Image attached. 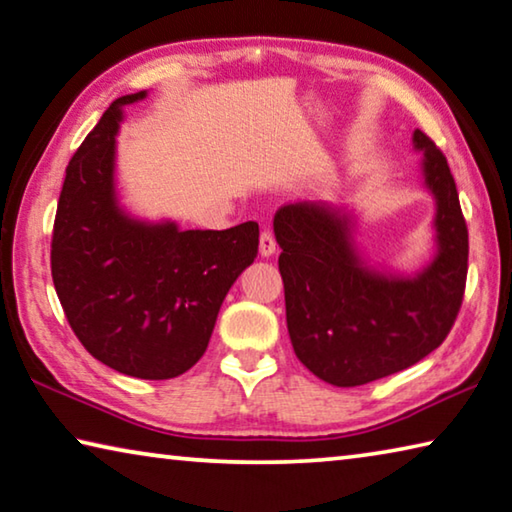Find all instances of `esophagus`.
Listing matches in <instances>:
<instances>
[{
    "label": "esophagus",
    "instance_id": "1",
    "mask_svg": "<svg viewBox=\"0 0 512 512\" xmlns=\"http://www.w3.org/2000/svg\"><path fill=\"white\" fill-rule=\"evenodd\" d=\"M275 248H278V243H275L273 232L264 230L262 237H259V255L262 257H271L275 253Z\"/></svg>",
    "mask_w": 512,
    "mask_h": 512
}]
</instances>
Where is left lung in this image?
<instances>
[{
  "mask_svg": "<svg viewBox=\"0 0 512 512\" xmlns=\"http://www.w3.org/2000/svg\"><path fill=\"white\" fill-rule=\"evenodd\" d=\"M421 177L435 200V250L415 273L369 264L358 216L328 202H296L273 218L296 358L335 387L403 371L444 342L467 280V225L444 154L415 129Z\"/></svg>",
  "mask_w": 512,
  "mask_h": 512,
  "instance_id": "1",
  "label": "left lung"
}]
</instances>
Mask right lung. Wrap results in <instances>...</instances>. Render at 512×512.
Segmentation results:
<instances>
[{"instance_id":"1","label":"right lung","mask_w":512,"mask_h":512,"mask_svg":"<svg viewBox=\"0 0 512 512\" xmlns=\"http://www.w3.org/2000/svg\"><path fill=\"white\" fill-rule=\"evenodd\" d=\"M118 97L66 168L52 234V280L70 328L88 353L125 376L168 380L207 351L227 291L255 262L259 225L182 230L120 205Z\"/></svg>"}]
</instances>
